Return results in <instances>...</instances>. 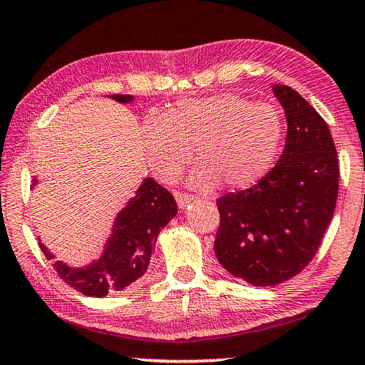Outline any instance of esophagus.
Segmentation results:
<instances>
[{
	"instance_id": "1",
	"label": "esophagus",
	"mask_w": 365,
	"mask_h": 365,
	"mask_svg": "<svg viewBox=\"0 0 365 365\" xmlns=\"http://www.w3.org/2000/svg\"><path fill=\"white\" fill-rule=\"evenodd\" d=\"M175 198H177V203H178V207H180V208L187 207L188 203L195 202V195H190V193H185V192H175Z\"/></svg>"
}]
</instances>
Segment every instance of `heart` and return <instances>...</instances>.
Listing matches in <instances>:
<instances>
[{"instance_id":"b5f03b06","label":"heart","mask_w":365,"mask_h":365,"mask_svg":"<svg viewBox=\"0 0 365 365\" xmlns=\"http://www.w3.org/2000/svg\"><path fill=\"white\" fill-rule=\"evenodd\" d=\"M283 138V120L269 104L236 94L182 101L162 119L148 117L142 142L148 165L162 180H173L192 152L198 187L240 190L258 182L273 165Z\"/></svg>"}]
</instances>
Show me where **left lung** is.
Instances as JSON below:
<instances>
[{"instance_id":"8db88e82","label":"left lung","mask_w":365,"mask_h":365,"mask_svg":"<svg viewBox=\"0 0 365 365\" xmlns=\"http://www.w3.org/2000/svg\"><path fill=\"white\" fill-rule=\"evenodd\" d=\"M287 135L279 160L253 187L217 200L215 255L228 273L253 286L299 274L319 250L336 210L339 160L326 120L299 92L273 87Z\"/></svg>"}]
</instances>
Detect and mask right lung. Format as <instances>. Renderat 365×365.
Returning a JSON list of instances; mask_svg holds the SVG:
<instances>
[{"label":"right lung","instance_id":"right-lung-1","mask_svg":"<svg viewBox=\"0 0 365 365\" xmlns=\"http://www.w3.org/2000/svg\"><path fill=\"white\" fill-rule=\"evenodd\" d=\"M119 102H130L132 96L114 94ZM177 215L173 195L153 178H145L129 205L117 217L104 255L99 261L82 269L69 268L54 261L53 268L66 284L86 296L102 297L120 291L140 278L148 268L160 230ZM48 259L54 256L39 241Z\"/></svg>","mask_w":365,"mask_h":365}]
</instances>
